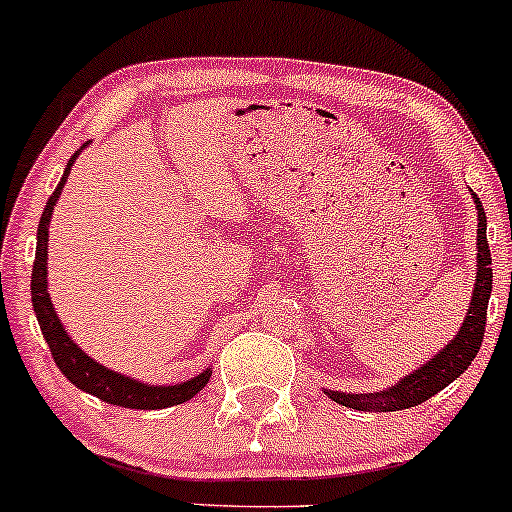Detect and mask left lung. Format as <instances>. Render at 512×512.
Listing matches in <instances>:
<instances>
[{
	"label": "left lung",
	"instance_id": "1",
	"mask_svg": "<svg viewBox=\"0 0 512 512\" xmlns=\"http://www.w3.org/2000/svg\"><path fill=\"white\" fill-rule=\"evenodd\" d=\"M476 210H479V229H476V285H474V297L472 307H469L467 319H464L462 329L455 336V341L447 348H442L435 358H430L421 370H416L413 375L404 377L399 384H394L387 392L377 394H341V392H329V399L336 401L341 406H350V409L358 411H401L411 409V406L423 404L430 396H435L450 382H455L479 353L481 341H484L486 331V309H488V297H491V285H493V268H491V251H488L486 241V212L481 208V200L474 195Z\"/></svg>",
	"mask_w": 512,
	"mask_h": 512
}]
</instances>
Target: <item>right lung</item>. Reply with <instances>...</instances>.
<instances>
[{
	"instance_id": "right-lung-1",
	"label": "right lung",
	"mask_w": 512,
	"mask_h": 512,
	"mask_svg": "<svg viewBox=\"0 0 512 512\" xmlns=\"http://www.w3.org/2000/svg\"><path fill=\"white\" fill-rule=\"evenodd\" d=\"M79 157V152L72 154L70 164H67L65 176L57 183L53 195L45 203L43 217H40L38 225V246H36V261H33V273H31V300L33 309H36V317L43 331L45 343H48L50 353H53L55 365L60 367L62 375L70 380L74 387H79L82 392L94 394L96 399L106 401V404L123 406V409H140V411H154V409H169V406L183 404V401L193 399L205 384L210 382L212 370H205L203 375L193 377V380L174 384V387H149L145 382L128 380V377L118 375V372L106 370V367L94 363L89 355L84 353L77 343H72V338L67 336V331L62 329L60 319H57L53 302L48 295V225L50 215H53V205L60 198L62 186H65L67 174H70L74 159Z\"/></svg>"
}]
</instances>
